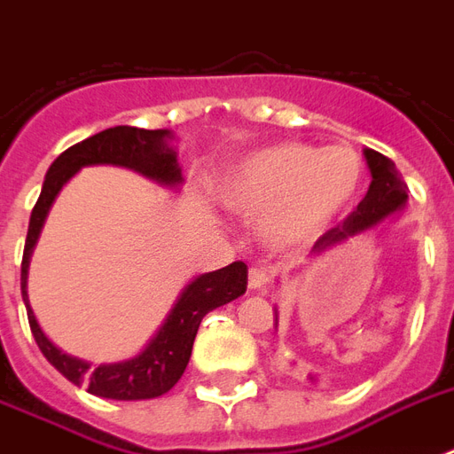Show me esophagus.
Returning a JSON list of instances; mask_svg holds the SVG:
<instances>
[{
  "instance_id": "1",
  "label": "esophagus",
  "mask_w": 454,
  "mask_h": 454,
  "mask_svg": "<svg viewBox=\"0 0 454 454\" xmlns=\"http://www.w3.org/2000/svg\"><path fill=\"white\" fill-rule=\"evenodd\" d=\"M249 290H263L266 285H269V273L263 269H249V278H247Z\"/></svg>"
}]
</instances>
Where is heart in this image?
Returning <instances> with one entry per match:
<instances>
[{"label": "heart", "mask_w": 454, "mask_h": 454, "mask_svg": "<svg viewBox=\"0 0 454 454\" xmlns=\"http://www.w3.org/2000/svg\"><path fill=\"white\" fill-rule=\"evenodd\" d=\"M365 164L348 145L285 141L242 155L221 178V202L273 252H301L320 240L363 191Z\"/></svg>", "instance_id": "1"}]
</instances>
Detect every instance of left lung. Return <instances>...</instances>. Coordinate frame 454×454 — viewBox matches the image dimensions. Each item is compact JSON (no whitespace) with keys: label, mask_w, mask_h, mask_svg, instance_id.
Listing matches in <instances>:
<instances>
[{"label":"left lung","mask_w":454,"mask_h":454,"mask_svg":"<svg viewBox=\"0 0 454 454\" xmlns=\"http://www.w3.org/2000/svg\"><path fill=\"white\" fill-rule=\"evenodd\" d=\"M372 174V184L367 188V195L360 200V205L356 207V212L341 223V226L332 228L313 245L310 249V259L325 256L339 245H344L351 238H358L363 233L377 231L384 221L395 219L398 214L408 205V184L403 181L401 171L395 169V164L384 157L381 153L365 148L363 151ZM276 327H278V310H276ZM310 381H316L313 374H309Z\"/></svg>","instance_id":"left-lung-1"}]
</instances>
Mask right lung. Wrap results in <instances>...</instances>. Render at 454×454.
Instances as JSON below:
<instances>
[{"instance_id": "add662e5", "label": "right lung", "mask_w": 454, "mask_h": 454, "mask_svg": "<svg viewBox=\"0 0 454 454\" xmlns=\"http://www.w3.org/2000/svg\"><path fill=\"white\" fill-rule=\"evenodd\" d=\"M171 141H174V134L169 129L151 131L122 124V127L98 131L53 160L46 171L37 205L30 214L23 263H20V292H23L25 309H27L32 337L37 341L39 351L44 353V358L67 381H73L77 387H87L89 394L101 395V398L148 401V398L167 394L181 380L191 360L192 341H195L202 317L209 310L242 297L247 290V266L242 262L228 263L226 269L212 270V273H200L181 290L176 303L171 306L164 323L160 325V330L137 356L117 360V363H101L96 367L89 360L74 358L70 353L60 351L39 327L30 306V297H27V269H30L39 233L44 228L46 214L51 209L53 200L59 198L60 188L84 167L110 164V167L137 171L164 188L178 191L184 184V171L178 167L176 148L171 145Z\"/></svg>"}]
</instances>
